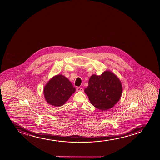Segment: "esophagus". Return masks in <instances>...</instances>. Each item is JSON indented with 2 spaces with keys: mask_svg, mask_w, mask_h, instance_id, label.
<instances>
[{
  "mask_svg": "<svg viewBox=\"0 0 160 160\" xmlns=\"http://www.w3.org/2000/svg\"><path fill=\"white\" fill-rule=\"evenodd\" d=\"M76 90H77V91H82V92H83V91H84L83 88H82L81 87H77Z\"/></svg>",
  "mask_w": 160,
  "mask_h": 160,
  "instance_id": "1",
  "label": "esophagus"
}]
</instances>
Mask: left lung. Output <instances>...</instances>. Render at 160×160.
I'll use <instances>...</instances> for the list:
<instances>
[{
	"instance_id": "1",
	"label": "left lung",
	"mask_w": 160,
	"mask_h": 160,
	"mask_svg": "<svg viewBox=\"0 0 160 160\" xmlns=\"http://www.w3.org/2000/svg\"><path fill=\"white\" fill-rule=\"evenodd\" d=\"M84 91L92 105L100 110H106L118 101L122 93V86L115 75L106 71L100 76H91Z\"/></svg>"
}]
</instances>
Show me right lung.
Returning <instances> with one entry per match:
<instances>
[{
    "instance_id": "right-lung-1",
    "label": "right lung",
    "mask_w": 160,
    "mask_h": 160,
    "mask_svg": "<svg viewBox=\"0 0 160 160\" xmlns=\"http://www.w3.org/2000/svg\"><path fill=\"white\" fill-rule=\"evenodd\" d=\"M75 90L67 78L58 75L50 79L44 87V96L50 105L60 107L64 105Z\"/></svg>"
}]
</instances>
